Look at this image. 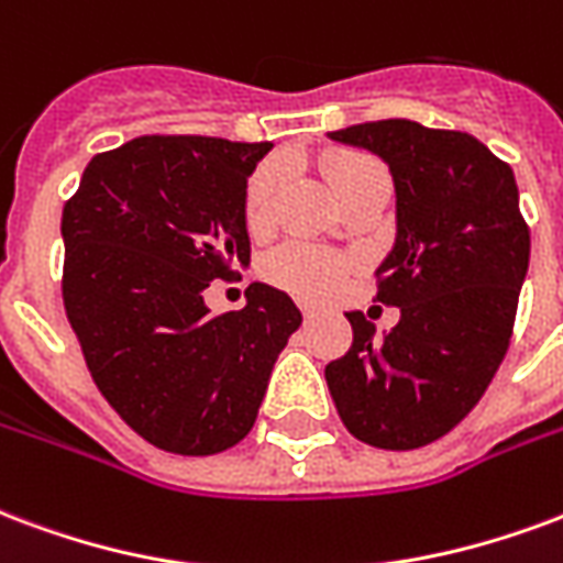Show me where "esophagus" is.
<instances>
[{
    "mask_svg": "<svg viewBox=\"0 0 563 563\" xmlns=\"http://www.w3.org/2000/svg\"><path fill=\"white\" fill-rule=\"evenodd\" d=\"M301 313L303 319H313V316H319V307H313V303H301Z\"/></svg>",
    "mask_w": 563,
    "mask_h": 563,
    "instance_id": "obj_1",
    "label": "esophagus"
}]
</instances>
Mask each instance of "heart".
Here are the masks:
<instances>
[{
  "mask_svg": "<svg viewBox=\"0 0 563 563\" xmlns=\"http://www.w3.org/2000/svg\"><path fill=\"white\" fill-rule=\"evenodd\" d=\"M324 176L331 178L340 199L355 185L373 176H385V166L355 152H331L322 157ZM283 194V169L277 164L260 166L247 181L244 190V227L250 235H265L277 223V206ZM265 274L283 289H289L303 298H322L340 289L345 277V260L328 250L303 247V244H289L280 247L268 262Z\"/></svg>",
  "mask_w": 563,
  "mask_h": 563,
  "instance_id": "obj_1",
  "label": "heart"
}]
</instances>
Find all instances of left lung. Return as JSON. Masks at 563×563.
Masks as SVG:
<instances>
[{
  "label": "left lung",
  "mask_w": 563,
  "mask_h": 563,
  "mask_svg": "<svg viewBox=\"0 0 563 563\" xmlns=\"http://www.w3.org/2000/svg\"><path fill=\"white\" fill-rule=\"evenodd\" d=\"M328 136L378 154L394 176L397 241L376 271V301L399 307L382 336L364 313H345L355 336L324 366L328 390L355 439L415 451L448 435L501 366L531 232L514 169L472 133L385 119Z\"/></svg>",
  "instance_id": "8db88e82"
}]
</instances>
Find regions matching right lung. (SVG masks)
<instances>
[{
  "mask_svg": "<svg viewBox=\"0 0 563 563\" xmlns=\"http://www.w3.org/2000/svg\"><path fill=\"white\" fill-rule=\"evenodd\" d=\"M271 143L136 136L95 154L62 211L65 313L95 385L148 444L211 456L256 423L274 361L301 324L250 283L211 316L202 292L250 262L247 178Z\"/></svg>",
  "mask_w": 563,
  "mask_h": 563,
  "instance_id": "obj_1",
  "label": "right lung"
}]
</instances>
